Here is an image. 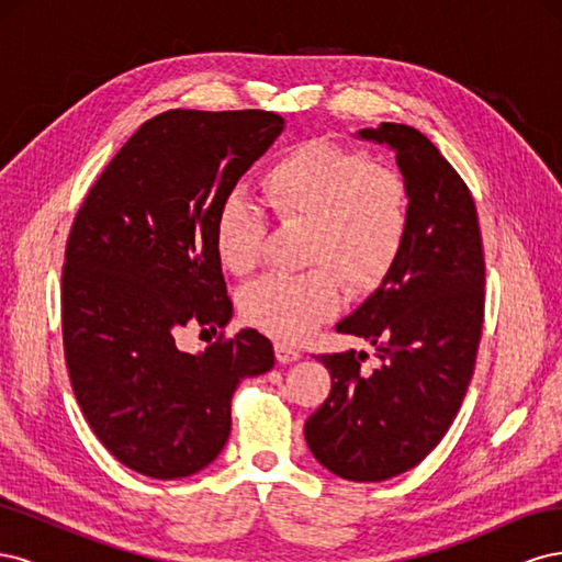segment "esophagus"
<instances>
[{"label":"esophagus","instance_id":"34e87169","mask_svg":"<svg viewBox=\"0 0 562 562\" xmlns=\"http://www.w3.org/2000/svg\"><path fill=\"white\" fill-rule=\"evenodd\" d=\"M274 353H277V361L279 363H293V361H297L300 359V351L295 349V347H291V345H283V342H277L274 345Z\"/></svg>","mask_w":562,"mask_h":562}]
</instances>
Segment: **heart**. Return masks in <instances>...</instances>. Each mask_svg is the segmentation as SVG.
<instances>
[{
  "mask_svg": "<svg viewBox=\"0 0 562 562\" xmlns=\"http://www.w3.org/2000/svg\"><path fill=\"white\" fill-rule=\"evenodd\" d=\"M265 196L283 223H307L304 274H269L244 288L241 314L281 342H300L351 293H368L394 271L411 234L413 203L405 180L363 151L330 140L285 149L267 168ZM265 215L232 192L220 201L213 241L232 274H248L265 244Z\"/></svg>",
  "mask_w": 562,
  "mask_h": 562,
  "instance_id": "heart-1",
  "label": "heart"
}]
</instances>
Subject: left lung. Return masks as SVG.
I'll return each mask as SVG.
<instances>
[{
    "label": "left lung",
    "instance_id": "obj_1",
    "mask_svg": "<svg viewBox=\"0 0 562 562\" xmlns=\"http://www.w3.org/2000/svg\"><path fill=\"white\" fill-rule=\"evenodd\" d=\"M356 138L396 155L411 234L394 271L335 326L375 347L380 368L366 375V351L318 356L333 386L304 438L339 479L380 483L417 467L462 405L483 330L485 260L475 203L427 135L384 122Z\"/></svg>",
    "mask_w": 562,
    "mask_h": 562
}]
</instances>
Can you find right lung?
<instances>
[{"mask_svg":"<svg viewBox=\"0 0 562 562\" xmlns=\"http://www.w3.org/2000/svg\"><path fill=\"white\" fill-rule=\"evenodd\" d=\"M283 126L262 110L151 116L75 217L63 269L72 391L100 443L149 479L209 467L229 438L236 386L274 368V347L252 328L196 353L178 333L229 323L215 213Z\"/></svg>","mask_w":562,"mask_h":562,"instance_id":"right-lung-1","label":"right lung"}]
</instances>
